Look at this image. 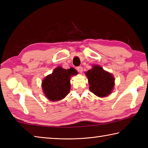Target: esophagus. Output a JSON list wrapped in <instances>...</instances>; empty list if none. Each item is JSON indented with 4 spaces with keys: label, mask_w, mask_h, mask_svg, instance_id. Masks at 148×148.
Masks as SVG:
<instances>
[{
    "label": "esophagus",
    "mask_w": 148,
    "mask_h": 148,
    "mask_svg": "<svg viewBox=\"0 0 148 148\" xmlns=\"http://www.w3.org/2000/svg\"><path fill=\"white\" fill-rule=\"evenodd\" d=\"M76 69H77V71L79 72V73H82V72H83V67H81V66H79V67H77L76 68Z\"/></svg>",
    "instance_id": "1"
}]
</instances>
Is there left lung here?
<instances>
[{
  "label": "left lung",
  "instance_id": "1",
  "mask_svg": "<svg viewBox=\"0 0 148 148\" xmlns=\"http://www.w3.org/2000/svg\"><path fill=\"white\" fill-rule=\"evenodd\" d=\"M91 92L100 97L111 94L114 88V77L98 65H93L92 69L86 72Z\"/></svg>",
  "mask_w": 148,
  "mask_h": 148
}]
</instances>
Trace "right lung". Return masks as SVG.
I'll use <instances>...</instances> for the list:
<instances>
[{
	"label": "right lung",
	"mask_w": 148,
	"mask_h": 148,
	"mask_svg": "<svg viewBox=\"0 0 148 148\" xmlns=\"http://www.w3.org/2000/svg\"><path fill=\"white\" fill-rule=\"evenodd\" d=\"M77 74L76 69L72 67L69 69L61 67L55 68L52 74L42 80V88L46 98L51 101L64 99L70 92L71 77Z\"/></svg>",
	"instance_id": "right-lung-1"
}]
</instances>
